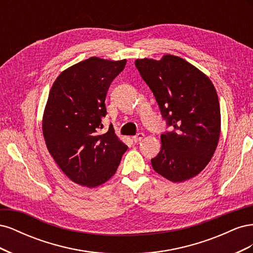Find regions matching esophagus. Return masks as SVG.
Here are the masks:
<instances>
[{"instance_id": "34e87169", "label": "esophagus", "mask_w": 253, "mask_h": 253, "mask_svg": "<svg viewBox=\"0 0 253 253\" xmlns=\"http://www.w3.org/2000/svg\"><path fill=\"white\" fill-rule=\"evenodd\" d=\"M143 137H144L143 133H138V134H136L135 136H133V140H134V142H138L141 139H143Z\"/></svg>"}]
</instances>
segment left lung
<instances>
[{
  "mask_svg": "<svg viewBox=\"0 0 253 253\" xmlns=\"http://www.w3.org/2000/svg\"><path fill=\"white\" fill-rule=\"evenodd\" d=\"M135 66L155 96L172 131L162 134L153 169L173 182L196 176L209 164L220 134V110L212 82L179 57L137 59Z\"/></svg>",
  "mask_w": 253,
  "mask_h": 253,
  "instance_id": "1",
  "label": "left lung"
}]
</instances>
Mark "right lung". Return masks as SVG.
<instances>
[{"label": "right lung", "mask_w": 253, "mask_h": 253, "mask_svg": "<svg viewBox=\"0 0 253 253\" xmlns=\"http://www.w3.org/2000/svg\"><path fill=\"white\" fill-rule=\"evenodd\" d=\"M126 63L88 58L61 73L50 88L42 124L45 143L60 169L81 186L108 181L127 150L112 125L99 133L106 94Z\"/></svg>", "instance_id": "right-lung-1"}]
</instances>
